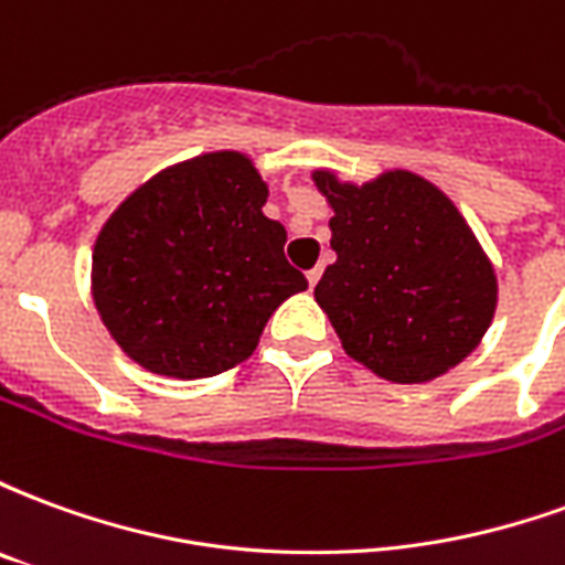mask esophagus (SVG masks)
<instances>
[{"label":"esophagus","mask_w":565,"mask_h":565,"mask_svg":"<svg viewBox=\"0 0 565 565\" xmlns=\"http://www.w3.org/2000/svg\"><path fill=\"white\" fill-rule=\"evenodd\" d=\"M320 275H323V269H320V266H315V269H308V284H311V287H315V284L320 281Z\"/></svg>","instance_id":"1"}]
</instances>
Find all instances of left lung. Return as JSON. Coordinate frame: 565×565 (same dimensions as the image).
Instances as JSON below:
<instances>
[{
  "instance_id": "8db88e82",
  "label": "left lung",
  "mask_w": 565,
  "mask_h": 565,
  "mask_svg": "<svg viewBox=\"0 0 565 565\" xmlns=\"http://www.w3.org/2000/svg\"><path fill=\"white\" fill-rule=\"evenodd\" d=\"M330 196L335 263L315 287L348 354L396 384L457 366L497 308V278L460 211L412 172L372 184L315 174Z\"/></svg>"
}]
</instances>
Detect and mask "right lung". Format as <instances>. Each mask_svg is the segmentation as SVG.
I'll list each match as a JSON object with an SVG mask.
<instances>
[{
	"label": "right lung",
	"instance_id": "1",
	"mask_svg": "<svg viewBox=\"0 0 565 565\" xmlns=\"http://www.w3.org/2000/svg\"><path fill=\"white\" fill-rule=\"evenodd\" d=\"M263 205L250 160L221 150L150 178L111 214L93 250V299L139 366L184 381L221 375L306 290Z\"/></svg>",
	"mask_w": 565,
	"mask_h": 565
}]
</instances>
